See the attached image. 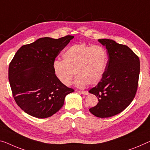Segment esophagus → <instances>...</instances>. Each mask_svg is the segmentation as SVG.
Here are the masks:
<instances>
[{"label":"esophagus","mask_w":150,"mask_h":150,"mask_svg":"<svg viewBox=\"0 0 150 150\" xmlns=\"http://www.w3.org/2000/svg\"><path fill=\"white\" fill-rule=\"evenodd\" d=\"M78 93L80 94H85V95H87V94H88V91H78Z\"/></svg>","instance_id":"esophagus-1"}]
</instances>
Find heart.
I'll return each mask as SVG.
<instances>
[{"mask_svg":"<svg viewBox=\"0 0 150 150\" xmlns=\"http://www.w3.org/2000/svg\"><path fill=\"white\" fill-rule=\"evenodd\" d=\"M63 60L53 62V70L57 80L66 86L72 81L74 72L75 84L82 88L86 84L93 85L102 78L107 64V50L101 45L81 43L70 46L62 54Z\"/></svg>","mask_w":150,"mask_h":150,"instance_id":"b5f03b06","label":"heart"}]
</instances>
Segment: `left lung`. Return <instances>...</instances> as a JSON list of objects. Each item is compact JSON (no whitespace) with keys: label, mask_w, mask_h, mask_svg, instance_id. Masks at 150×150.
I'll use <instances>...</instances> for the list:
<instances>
[{"label":"left lung","mask_w":150,"mask_h":150,"mask_svg":"<svg viewBox=\"0 0 150 150\" xmlns=\"http://www.w3.org/2000/svg\"><path fill=\"white\" fill-rule=\"evenodd\" d=\"M98 41L107 48L109 59L100 81L89 91L98 99L89 110L94 116L106 118L120 113L132 102L137 90L140 62L127 45L109 39Z\"/></svg>","instance_id":"left-lung-1"}]
</instances>
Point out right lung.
<instances>
[{
	"label": "right lung",
	"mask_w": 150,
	"mask_h": 150,
	"mask_svg": "<svg viewBox=\"0 0 150 150\" xmlns=\"http://www.w3.org/2000/svg\"><path fill=\"white\" fill-rule=\"evenodd\" d=\"M73 38H40L23 45L13 57L8 67L9 83L16 103L26 113L41 119L51 117L64 105L65 96L74 92L57 80L52 67Z\"/></svg>",
	"instance_id": "right-lung-1"
}]
</instances>
